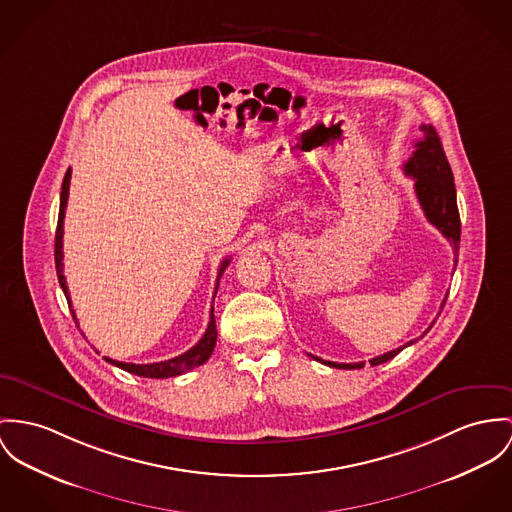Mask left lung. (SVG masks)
I'll return each mask as SVG.
<instances>
[{
	"label": "left lung",
	"mask_w": 512,
	"mask_h": 512,
	"mask_svg": "<svg viewBox=\"0 0 512 512\" xmlns=\"http://www.w3.org/2000/svg\"><path fill=\"white\" fill-rule=\"evenodd\" d=\"M421 132H423V140L415 142V152L411 154V158L405 161L403 171H405L407 177L415 179V193H417L419 204H421L427 220L433 224L442 236L450 241L454 253H458V249H460V212H458V202H456L454 175H452V169H450L446 154L442 150V142H440L433 126L431 124H421ZM446 298H448V294L444 296L440 308H444ZM434 321L431 323V327H433ZM429 329L425 333H429ZM413 343L415 341H409L399 349H394V351L382 354V356H376V358L370 360V364L378 366L382 362H388V360L394 358L395 354L401 353L405 347H409ZM310 356L321 364H327V366H333V368H343V370H354V368L364 366V362H353V364L343 362V364H339V362H329V360L317 358L314 354H310Z\"/></svg>",
	"instance_id": "left-lung-1"
}]
</instances>
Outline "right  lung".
<instances>
[{"label": "right lung", "instance_id": "1", "mask_svg": "<svg viewBox=\"0 0 512 512\" xmlns=\"http://www.w3.org/2000/svg\"><path fill=\"white\" fill-rule=\"evenodd\" d=\"M70 179H72V169L66 171L64 175V183H62V193H60V212H58V228H56V243H54V261H56V275L60 280V286L66 294V300H68V306L72 310V300H70V292H68V284H66V276H64V251H62V237H64V216H66V204H68V195H70ZM230 265V259H224L222 265H220V271H218V278H216V288L214 292L218 290V282H220V276L224 273V269ZM74 315V321L78 323V317L76 312L72 310ZM216 337H218V331H216V319H214V308L210 310V323L202 335V339L198 341L197 345L193 349H189L187 353L179 354L175 358H169V360H161V362H154V364H132V362H118L113 360L109 356H105L107 362L115 364L118 368L130 372V374H136V376H144V378H171V376H179V374H185L193 368H197L200 364H204L210 354L216 347Z\"/></svg>", "mask_w": 512, "mask_h": 512}]
</instances>
